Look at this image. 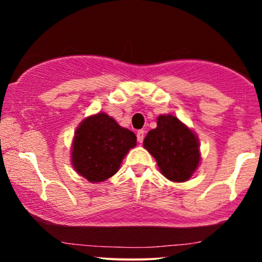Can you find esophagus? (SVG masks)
Segmentation results:
<instances>
[{
	"mask_svg": "<svg viewBox=\"0 0 262 262\" xmlns=\"http://www.w3.org/2000/svg\"><path fill=\"white\" fill-rule=\"evenodd\" d=\"M144 137H145V132H144V130H138L137 132V139H138V141H139V143H143Z\"/></svg>",
	"mask_w": 262,
	"mask_h": 262,
	"instance_id": "34e87169",
	"label": "esophagus"
}]
</instances>
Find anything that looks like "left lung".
Masks as SVG:
<instances>
[{
  "label": "left lung",
  "mask_w": 262,
  "mask_h": 262,
  "mask_svg": "<svg viewBox=\"0 0 262 262\" xmlns=\"http://www.w3.org/2000/svg\"><path fill=\"white\" fill-rule=\"evenodd\" d=\"M158 127L144 139V148L155 158L161 173L170 181L185 182L201 161L197 135L171 114L158 117Z\"/></svg>",
  "instance_id": "obj_1"
}]
</instances>
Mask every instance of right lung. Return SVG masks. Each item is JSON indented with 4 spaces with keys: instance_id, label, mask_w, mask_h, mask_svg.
Masks as SVG:
<instances>
[{
    "instance_id": "add662e5",
    "label": "right lung",
    "mask_w": 262,
    "mask_h": 262,
    "mask_svg": "<svg viewBox=\"0 0 262 262\" xmlns=\"http://www.w3.org/2000/svg\"><path fill=\"white\" fill-rule=\"evenodd\" d=\"M137 145L133 132L101 112L87 117L75 132L71 162L90 182H102L119 170L122 160Z\"/></svg>"
}]
</instances>
